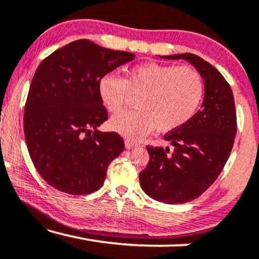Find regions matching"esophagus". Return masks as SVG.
<instances>
[{"mask_svg": "<svg viewBox=\"0 0 259 259\" xmlns=\"http://www.w3.org/2000/svg\"><path fill=\"white\" fill-rule=\"evenodd\" d=\"M125 147L127 148V150H131V148L138 147V144H137V143H134L133 140H128V139H126V140H125Z\"/></svg>", "mask_w": 259, "mask_h": 259, "instance_id": "esophagus-1", "label": "esophagus"}]
</instances>
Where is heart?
<instances>
[{
    "mask_svg": "<svg viewBox=\"0 0 259 259\" xmlns=\"http://www.w3.org/2000/svg\"><path fill=\"white\" fill-rule=\"evenodd\" d=\"M204 80L189 66L144 62L127 70L126 77L107 74L99 81V95L109 112L125 105L130 94L138 95L134 111L109 120L113 131L130 139H141L157 128L169 132L189 122L204 97Z\"/></svg>",
    "mask_w": 259,
    "mask_h": 259,
    "instance_id": "b5f03b06",
    "label": "heart"
}]
</instances>
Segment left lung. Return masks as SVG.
Returning a JSON list of instances; mask_svg holds the SVG:
<instances>
[{
  "label": "left lung",
  "mask_w": 259,
  "mask_h": 259,
  "mask_svg": "<svg viewBox=\"0 0 259 259\" xmlns=\"http://www.w3.org/2000/svg\"><path fill=\"white\" fill-rule=\"evenodd\" d=\"M185 60L204 80V100L193 118L164 137L175 150L147 146L150 161L139 179L152 199L165 204H184L203 194L218 178L231 153L237 131L231 87L213 66L200 56H160Z\"/></svg>",
  "instance_id": "1"
}]
</instances>
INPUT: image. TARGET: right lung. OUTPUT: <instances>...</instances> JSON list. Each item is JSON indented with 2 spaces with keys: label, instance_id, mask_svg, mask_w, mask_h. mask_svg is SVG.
<instances>
[{
  "label": "right lung",
  "instance_id": "1",
  "mask_svg": "<svg viewBox=\"0 0 259 259\" xmlns=\"http://www.w3.org/2000/svg\"><path fill=\"white\" fill-rule=\"evenodd\" d=\"M134 58L77 40L37 67L24 108V138L35 168L56 190L75 196L94 192L121 154L122 138L98 130L108 118L98 86L102 76Z\"/></svg>",
  "mask_w": 259,
  "mask_h": 259
}]
</instances>
